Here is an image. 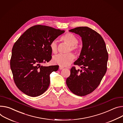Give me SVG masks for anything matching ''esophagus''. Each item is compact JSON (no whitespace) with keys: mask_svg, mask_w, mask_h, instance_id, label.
Masks as SVG:
<instances>
[{"mask_svg":"<svg viewBox=\"0 0 123 123\" xmlns=\"http://www.w3.org/2000/svg\"><path fill=\"white\" fill-rule=\"evenodd\" d=\"M63 68H64L63 67H62V66H59V69H60V70H62Z\"/></svg>","mask_w":123,"mask_h":123,"instance_id":"34e87169","label":"esophagus"}]
</instances>
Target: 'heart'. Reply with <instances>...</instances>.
I'll return each instance as SVG.
<instances>
[{
  "mask_svg": "<svg viewBox=\"0 0 123 123\" xmlns=\"http://www.w3.org/2000/svg\"><path fill=\"white\" fill-rule=\"evenodd\" d=\"M61 40L66 43L70 46L68 52L71 51L75 52H79L80 47L77 45L79 42L77 38L73 34L68 33L61 37ZM50 48L52 52L54 54L57 52V43L56 40L53 41L50 44ZM74 59V56L73 54L69 53L67 54H58L53 57L52 62L54 64L58 65L62 67L69 66Z\"/></svg>",
  "mask_w": 123,
  "mask_h": 123,
  "instance_id": "obj_1",
  "label": "heart"
}]
</instances>
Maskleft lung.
<instances>
[{
    "instance_id": "8db88e82",
    "label": "left lung",
    "mask_w": 123,
    "mask_h": 123,
    "mask_svg": "<svg viewBox=\"0 0 123 123\" xmlns=\"http://www.w3.org/2000/svg\"><path fill=\"white\" fill-rule=\"evenodd\" d=\"M79 35L82 39V48L71 74L66 80L70 91L79 96L90 94L98 87L107 70L108 58L105 43L98 32L88 27H78L69 30Z\"/></svg>"
}]
</instances>
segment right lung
I'll use <instances>...</instances> for the list:
<instances>
[{
  "mask_svg": "<svg viewBox=\"0 0 123 123\" xmlns=\"http://www.w3.org/2000/svg\"><path fill=\"white\" fill-rule=\"evenodd\" d=\"M64 30L37 25L28 28L14 43L10 67L19 90L30 97L43 94L50 83V74L59 66H43L51 59L50 43Z\"/></svg>",
  "mask_w": 123,
  "mask_h": 123,
  "instance_id": "1",
  "label": "right lung"
}]
</instances>
